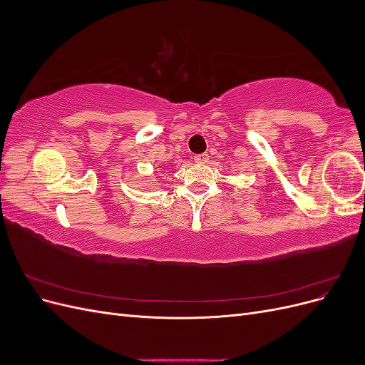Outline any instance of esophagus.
<instances>
[{
	"instance_id": "esophagus-1",
	"label": "esophagus",
	"mask_w": 365,
	"mask_h": 365,
	"mask_svg": "<svg viewBox=\"0 0 365 365\" xmlns=\"http://www.w3.org/2000/svg\"><path fill=\"white\" fill-rule=\"evenodd\" d=\"M207 160H208L207 153H200V155H195L193 157V161L197 163V164H204V163H207Z\"/></svg>"
}]
</instances>
